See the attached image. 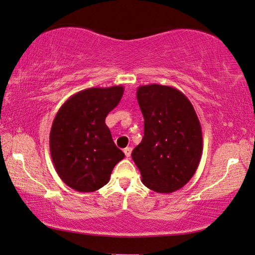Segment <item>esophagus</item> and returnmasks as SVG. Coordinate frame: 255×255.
<instances>
[{
    "mask_svg": "<svg viewBox=\"0 0 255 255\" xmlns=\"http://www.w3.org/2000/svg\"><path fill=\"white\" fill-rule=\"evenodd\" d=\"M131 152H132V147H131V146H128V147L124 148V153H125V155H127V158H130Z\"/></svg>",
    "mask_w": 255,
    "mask_h": 255,
    "instance_id": "1",
    "label": "esophagus"
}]
</instances>
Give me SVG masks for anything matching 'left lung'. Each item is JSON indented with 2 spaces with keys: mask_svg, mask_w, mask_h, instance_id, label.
<instances>
[{
  "mask_svg": "<svg viewBox=\"0 0 255 255\" xmlns=\"http://www.w3.org/2000/svg\"><path fill=\"white\" fill-rule=\"evenodd\" d=\"M144 137L132 151L141 181L169 194L188 183L200 165L203 138L193 104L179 89L162 85L138 87Z\"/></svg>",
  "mask_w": 255,
  "mask_h": 255,
  "instance_id": "8db88e82",
  "label": "left lung"
}]
</instances>
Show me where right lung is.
<instances>
[{
	"label": "right lung",
	"instance_id": "add662e5",
	"mask_svg": "<svg viewBox=\"0 0 255 255\" xmlns=\"http://www.w3.org/2000/svg\"><path fill=\"white\" fill-rule=\"evenodd\" d=\"M123 86L88 88L60 107L52 123L50 152L60 179L80 193H92L109 182L124 158L115 145L106 117L123 96Z\"/></svg>",
	"mask_w": 255,
	"mask_h": 255
}]
</instances>
